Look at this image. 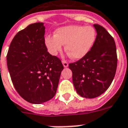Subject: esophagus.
I'll return each instance as SVG.
<instances>
[{"label": "esophagus", "mask_w": 128, "mask_h": 128, "mask_svg": "<svg viewBox=\"0 0 128 128\" xmlns=\"http://www.w3.org/2000/svg\"><path fill=\"white\" fill-rule=\"evenodd\" d=\"M62 64H63V66H64V68H66V67L68 66V63L67 62L62 61Z\"/></svg>", "instance_id": "1"}]
</instances>
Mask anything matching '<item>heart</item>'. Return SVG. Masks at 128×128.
I'll return each mask as SVG.
<instances>
[{"mask_svg": "<svg viewBox=\"0 0 128 128\" xmlns=\"http://www.w3.org/2000/svg\"><path fill=\"white\" fill-rule=\"evenodd\" d=\"M96 33L91 26L70 25L57 28L54 36L45 38L47 51L52 56H57L66 44L65 50L72 59L79 60L86 56L95 42Z\"/></svg>", "mask_w": 128, "mask_h": 128, "instance_id": "obj_1", "label": "heart"}]
</instances>
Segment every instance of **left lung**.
<instances>
[{"mask_svg":"<svg viewBox=\"0 0 128 128\" xmlns=\"http://www.w3.org/2000/svg\"><path fill=\"white\" fill-rule=\"evenodd\" d=\"M97 36L86 56L69 64L72 83L81 97L94 98L107 90L115 75L117 50L113 38L104 28L94 24Z\"/></svg>","mask_w":128,"mask_h":128,"instance_id":"8db88e82","label":"left lung"}]
</instances>
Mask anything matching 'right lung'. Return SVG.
I'll return each instance as SVG.
<instances>
[{
    "mask_svg": "<svg viewBox=\"0 0 128 128\" xmlns=\"http://www.w3.org/2000/svg\"><path fill=\"white\" fill-rule=\"evenodd\" d=\"M42 22L20 31L11 41L6 63L11 81L21 97L42 104L56 95L64 69L61 60L47 52Z\"/></svg>",
    "mask_w": 128,
    "mask_h": 128,
    "instance_id": "1",
    "label": "right lung"
}]
</instances>
